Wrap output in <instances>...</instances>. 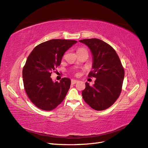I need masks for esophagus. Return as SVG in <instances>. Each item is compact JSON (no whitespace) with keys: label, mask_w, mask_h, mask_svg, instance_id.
I'll return each instance as SVG.
<instances>
[{"label":"esophagus","mask_w":148,"mask_h":148,"mask_svg":"<svg viewBox=\"0 0 148 148\" xmlns=\"http://www.w3.org/2000/svg\"><path fill=\"white\" fill-rule=\"evenodd\" d=\"M78 81L76 80V79H72V81H71V82H72V84H74L77 83Z\"/></svg>","instance_id":"obj_1"}]
</instances>
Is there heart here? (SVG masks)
Listing matches in <instances>:
<instances>
[{
  "mask_svg": "<svg viewBox=\"0 0 148 148\" xmlns=\"http://www.w3.org/2000/svg\"><path fill=\"white\" fill-rule=\"evenodd\" d=\"M82 50H85L84 49H79L78 51H82Z\"/></svg>",
  "mask_w": 148,
  "mask_h": 148,
  "instance_id": "b5f03b06",
  "label": "heart"
}]
</instances>
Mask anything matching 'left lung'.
<instances>
[{"label": "left lung", "instance_id": "1", "mask_svg": "<svg viewBox=\"0 0 148 148\" xmlns=\"http://www.w3.org/2000/svg\"><path fill=\"white\" fill-rule=\"evenodd\" d=\"M87 45L92 56V70L89 76L95 78L92 86L86 82L82 96L94 110L107 109L118 99L124 78V70L115 50L100 39L79 40Z\"/></svg>", "mask_w": 148, "mask_h": 148}]
</instances>
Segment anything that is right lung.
<instances>
[{
  "label": "right lung",
  "instance_id": "1",
  "mask_svg": "<svg viewBox=\"0 0 148 148\" xmlns=\"http://www.w3.org/2000/svg\"><path fill=\"white\" fill-rule=\"evenodd\" d=\"M77 43L75 40L52 39L37 46L30 54L23 70L24 86L30 101L38 108L51 111L64 100L71 80L51 78L65 51Z\"/></svg>",
  "mask_w": 148,
  "mask_h": 148
}]
</instances>
